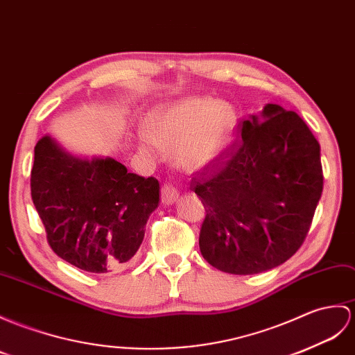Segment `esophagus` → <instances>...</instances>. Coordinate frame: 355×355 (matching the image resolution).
Wrapping results in <instances>:
<instances>
[{
  "label": "esophagus",
  "instance_id": "34e87169",
  "mask_svg": "<svg viewBox=\"0 0 355 355\" xmlns=\"http://www.w3.org/2000/svg\"><path fill=\"white\" fill-rule=\"evenodd\" d=\"M178 189L174 187L172 184L166 183L162 187V202L164 205H171L174 204L178 200Z\"/></svg>",
  "mask_w": 355,
  "mask_h": 355
}]
</instances>
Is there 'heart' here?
I'll return each mask as SVG.
<instances>
[{
    "mask_svg": "<svg viewBox=\"0 0 355 355\" xmlns=\"http://www.w3.org/2000/svg\"><path fill=\"white\" fill-rule=\"evenodd\" d=\"M234 113L213 98H186L153 113L151 135L160 145L172 146L178 166L198 171L216 163L232 142ZM144 151H150L142 144Z\"/></svg>",
    "mask_w": 355,
    "mask_h": 355,
    "instance_id": "obj_1",
    "label": "heart"
}]
</instances>
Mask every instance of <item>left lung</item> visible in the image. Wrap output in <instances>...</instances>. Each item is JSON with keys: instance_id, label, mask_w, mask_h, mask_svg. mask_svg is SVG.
<instances>
[{"instance_id": "obj_1", "label": "left lung", "mask_w": 355, "mask_h": 355, "mask_svg": "<svg viewBox=\"0 0 355 355\" xmlns=\"http://www.w3.org/2000/svg\"><path fill=\"white\" fill-rule=\"evenodd\" d=\"M191 187L207 211L202 257L228 274H259L289 260L309 233L324 187L320 146L298 113L266 104Z\"/></svg>"}]
</instances>
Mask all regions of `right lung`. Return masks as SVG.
I'll use <instances>...</instances> for the list:
<instances>
[{
  "label": "right lung",
  "instance_id": "add662e5",
  "mask_svg": "<svg viewBox=\"0 0 355 355\" xmlns=\"http://www.w3.org/2000/svg\"><path fill=\"white\" fill-rule=\"evenodd\" d=\"M30 181L51 250L92 274L133 259L160 196L154 177L131 174L110 157H73L51 136L35 146Z\"/></svg>",
  "mask_w": 355,
  "mask_h": 355
}]
</instances>
